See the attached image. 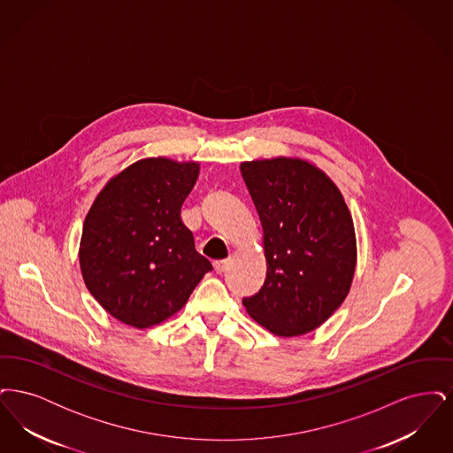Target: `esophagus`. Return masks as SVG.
I'll use <instances>...</instances> for the list:
<instances>
[{
	"mask_svg": "<svg viewBox=\"0 0 453 453\" xmlns=\"http://www.w3.org/2000/svg\"><path fill=\"white\" fill-rule=\"evenodd\" d=\"M229 259H219V261H214V268H216L217 273H224L226 270H227V266H229Z\"/></svg>",
	"mask_w": 453,
	"mask_h": 453,
	"instance_id": "34e87169",
	"label": "esophagus"
}]
</instances>
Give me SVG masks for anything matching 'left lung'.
<instances>
[{"label": "left lung", "instance_id": "1", "mask_svg": "<svg viewBox=\"0 0 453 453\" xmlns=\"http://www.w3.org/2000/svg\"><path fill=\"white\" fill-rule=\"evenodd\" d=\"M263 227L266 279L242 303L279 336L316 329L345 301L357 241L343 195L307 161L275 157L241 165Z\"/></svg>", "mask_w": 453, "mask_h": 453}]
</instances>
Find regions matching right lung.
Wrapping results in <instances>:
<instances>
[{
    "instance_id": "obj_1",
    "label": "right lung",
    "mask_w": 453,
    "mask_h": 453,
    "mask_svg": "<svg viewBox=\"0 0 453 453\" xmlns=\"http://www.w3.org/2000/svg\"><path fill=\"white\" fill-rule=\"evenodd\" d=\"M196 178V163L148 157L113 176L93 202L80 265L89 294L115 319L139 329L163 323L212 270L180 217Z\"/></svg>"
}]
</instances>
